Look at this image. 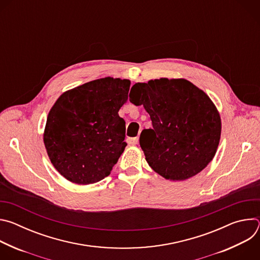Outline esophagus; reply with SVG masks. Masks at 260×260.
I'll list each match as a JSON object with an SVG mask.
<instances>
[{
  "instance_id": "1",
  "label": "esophagus",
  "mask_w": 260,
  "mask_h": 260,
  "mask_svg": "<svg viewBox=\"0 0 260 260\" xmlns=\"http://www.w3.org/2000/svg\"><path fill=\"white\" fill-rule=\"evenodd\" d=\"M126 142H127V144H129V145H136V144H138V142H139V138H138V137H136V138H128V139L126 140Z\"/></svg>"
}]
</instances>
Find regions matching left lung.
<instances>
[{
    "label": "left lung",
    "mask_w": 260,
    "mask_h": 260,
    "mask_svg": "<svg viewBox=\"0 0 260 260\" xmlns=\"http://www.w3.org/2000/svg\"><path fill=\"white\" fill-rule=\"evenodd\" d=\"M129 101L143 105L152 128L140 146L151 169L167 180L183 181L202 172L216 154L221 118L212 100L190 81L160 78L136 83Z\"/></svg>",
    "instance_id": "obj_1"
}]
</instances>
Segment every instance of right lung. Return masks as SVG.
Segmentation results:
<instances>
[{
  "instance_id": "obj_1",
  "label": "right lung",
  "mask_w": 260,
  "mask_h": 260,
  "mask_svg": "<svg viewBox=\"0 0 260 260\" xmlns=\"http://www.w3.org/2000/svg\"><path fill=\"white\" fill-rule=\"evenodd\" d=\"M131 81L106 77L64 91L47 117L43 141L56 171L87 185L109 176L124 151L125 121L118 111Z\"/></svg>"
}]
</instances>
